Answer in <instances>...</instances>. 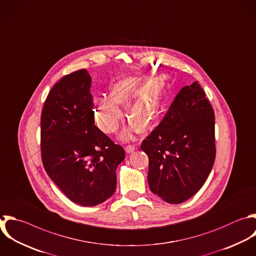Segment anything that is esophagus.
I'll use <instances>...</instances> for the list:
<instances>
[{
  "label": "esophagus",
  "instance_id": "1",
  "mask_svg": "<svg viewBox=\"0 0 256 256\" xmlns=\"http://www.w3.org/2000/svg\"><path fill=\"white\" fill-rule=\"evenodd\" d=\"M135 150H136V147H135L134 145H128V146L125 147V151H126L127 153H132V152L135 151Z\"/></svg>",
  "mask_w": 256,
  "mask_h": 256
}]
</instances>
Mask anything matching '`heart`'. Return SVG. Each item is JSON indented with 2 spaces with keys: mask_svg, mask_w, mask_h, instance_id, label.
Listing matches in <instances>:
<instances>
[{
  "mask_svg": "<svg viewBox=\"0 0 256 256\" xmlns=\"http://www.w3.org/2000/svg\"><path fill=\"white\" fill-rule=\"evenodd\" d=\"M166 80L156 76L146 81L145 76H130L114 83L108 93L96 96L92 109L97 126L105 133H114L123 118L118 106H127V117L133 130L147 131L159 117L165 103ZM123 138H128L124 132Z\"/></svg>",
  "mask_w": 256,
  "mask_h": 256,
  "instance_id": "obj_1",
  "label": "heart"
}]
</instances>
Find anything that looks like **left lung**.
I'll return each mask as SVG.
<instances>
[{"mask_svg": "<svg viewBox=\"0 0 256 256\" xmlns=\"http://www.w3.org/2000/svg\"><path fill=\"white\" fill-rule=\"evenodd\" d=\"M215 116L198 82L175 97L161 123L142 142L148 183L164 201L179 204L203 186L215 160Z\"/></svg>", "mask_w": 256, "mask_h": 256, "instance_id": "8db88e82", "label": "left lung"}]
</instances>
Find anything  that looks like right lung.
I'll list each match as a JSON object with an SVG mask.
<instances>
[{"label": "right lung", "instance_id": "1", "mask_svg": "<svg viewBox=\"0 0 256 256\" xmlns=\"http://www.w3.org/2000/svg\"><path fill=\"white\" fill-rule=\"evenodd\" d=\"M91 76L83 69L51 89L41 115V151L46 172L73 202L95 206L116 189L123 148L95 126Z\"/></svg>", "mask_w": 256, "mask_h": 256}]
</instances>
